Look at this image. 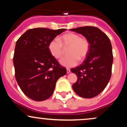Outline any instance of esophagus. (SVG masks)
Segmentation results:
<instances>
[{"label":"esophagus","instance_id":"esophagus-1","mask_svg":"<svg viewBox=\"0 0 127 127\" xmlns=\"http://www.w3.org/2000/svg\"><path fill=\"white\" fill-rule=\"evenodd\" d=\"M66 70H67V73H69L70 72V68H67Z\"/></svg>","mask_w":127,"mask_h":127}]
</instances>
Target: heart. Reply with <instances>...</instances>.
<instances>
[{
	"label": "heart",
	"instance_id": "heart-1",
	"mask_svg": "<svg viewBox=\"0 0 127 127\" xmlns=\"http://www.w3.org/2000/svg\"><path fill=\"white\" fill-rule=\"evenodd\" d=\"M68 56L62 58L60 63L67 67L76 65L80 60L86 57L89 51V42L85 38L81 37L78 34L67 33L60 36L59 40L53 39L48 44V50L55 59H60L63 54V47L69 46Z\"/></svg>",
	"mask_w": 127,
	"mask_h": 127
}]
</instances>
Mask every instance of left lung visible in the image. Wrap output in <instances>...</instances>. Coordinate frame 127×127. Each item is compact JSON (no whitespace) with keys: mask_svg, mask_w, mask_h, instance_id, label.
I'll return each instance as SVG.
<instances>
[{"mask_svg":"<svg viewBox=\"0 0 127 127\" xmlns=\"http://www.w3.org/2000/svg\"><path fill=\"white\" fill-rule=\"evenodd\" d=\"M70 30L82 34L90 43L85 60L71 69L78 76L72 88L80 97L93 98L104 90L111 77L113 53L110 39L96 27L85 26Z\"/></svg>","mask_w":127,"mask_h":127,"instance_id":"8db88e82","label":"left lung"}]
</instances>
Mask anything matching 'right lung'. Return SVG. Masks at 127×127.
<instances>
[{"mask_svg": "<svg viewBox=\"0 0 127 127\" xmlns=\"http://www.w3.org/2000/svg\"><path fill=\"white\" fill-rule=\"evenodd\" d=\"M65 29L35 28L26 31L16 42L13 62L15 79L22 91L41 101L52 95L57 81L67 73L48 50V44Z\"/></svg>", "mask_w": 127, "mask_h": 127, "instance_id": "obj_1", "label": "right lung"}]
</instances>
